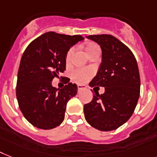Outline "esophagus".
Instances as JSON below:
<instances>
[{
  "instance_id": "obj_1",
  "label": "esophagus",
  "mask_w": 157,
  "mask_h": 157,
  "mask_svg": "<svg viewBox=\"0 0 157 157\" xmlns=\"http://www.w3.org/2000/svg\"><path fill=\"white\" fill-rule=\"evenodd\" d=\"M77 89H78V91H81V90L86 89V86H85V85H77Z\"/></svg>"
}]
</instances>
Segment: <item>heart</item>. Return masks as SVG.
Returning a JSON list of instances; mask_svg holds the SVG:
<instances>
[{"label":"heart","mask_w":157,"mask_h":157,"mask_svg":"<svg viewBox=\"0 0 157 157\" xmlns=\"http://www.w3.org/2000/svg\"><path fill=\"white\" fill-rule=\"evenodd\" d=\"M100 49L99 47L97 45L96 43H89L85 47V50H86V52L87 54H90L91 52H93L94 51H96V50ZM73 52H74V48H71V49L68 51L67 54V56H66V61L67 63H69L71 61V59H72V55H73ZM93 75V71L90 68H84V67H81V68H77L72 73V77L74 79L76 82L78 83H85Z\"/></svg>","instance_id":"obj_1"}]
</instances>
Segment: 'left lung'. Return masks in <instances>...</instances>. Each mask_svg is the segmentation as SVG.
Listing matches in <instances>:
<instances>
[{
	"instance_id": "left-lung-1",
	"label": "left lung",
	"mask_w": 157,
	"mask_h": 157,
	"mask_svg": "<svg viewBox=\"0 0 157 157\" xmlns=\"http://www.w3.org/2000/svg\"><path fill=\"white\" fill-rule=\"evenodd\" d=\"M101 48V63L90 85L105 88L95 91L93 100L84 105L86 121L94 128L109 132L127 122L136 109L140 92L138 64L132 51L110 34L89 35Z\"/></svg>"
}]
</instances>
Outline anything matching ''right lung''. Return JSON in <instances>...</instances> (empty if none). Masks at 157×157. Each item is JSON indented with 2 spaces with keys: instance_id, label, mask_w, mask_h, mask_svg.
<instances>
[{
  "instance_id": "1",
  "label": "right lung",
  "mask_w": 157,
  "mask_h": 157,
  "mask_svg": "<svg viewBox=\"0 0 157 157\" xmlns=\"http://www.w3.org/2000/svg\"><path fill=\"white\" fill-rule=\"evenodd\" d=\"M81 35L47 32L25 50L17 72L16 96L26 120L39 129L58 127L64 119L66 105L77 94V85L68 83L57 90L52 81L66 69L67 52Z\"/></svg>"
}]
</instances>
